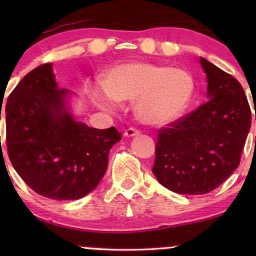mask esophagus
Masks as SVG:
<instances>
[{"mask_svg":"<svg viewBox=\"0 0 256 256\" xmlns=\"http://www.w3.org/2000/svg\"><path fill=\"white\" fill-rule=\"evenodd\" d=\"M138 135H140V131L135 128H126L125 132H124V136H126V138H132V136H138Z\"/></svg>","mask_w":256,"mask_h":256,"instance_id":"1","label":"esophagus"}]
</instances>
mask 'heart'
Segmentation results:
<instances>
[{"label":"heart","instance_id":"1","mask_svg":"<svg viewBox=\"0 0 256 256\" xmlns=\"http://www.w3.org/2000/svg\"><path fill=\"white\" fill-rule=\"evenodd\" d=\"M108 96L98 95L104 106L116 102L135 100V114L147 125L160 126L177 118L190 104L194 80L183 69L144 62L114 68L104 80Z\"/></svg>","mask_w":256,"mask_h":256}]
</instances>
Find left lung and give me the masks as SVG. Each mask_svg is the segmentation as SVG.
I'll return each mask as SVG.
<instances>
[{"label":"left lung","instance_id":"8db88e82","mask_svg":"<svg viewBox=\"0 0 256 256\" xmlns=\"http://www.w3.org/2000/svg\"><path fill=\"white\" fill-rule=\"evenodd\" d=\"M200 64L210 100L157 131L152 172L164 187L180 194H206L230 176L252 125L238 80L204 58Z\"/></svg>","mask_w":256,"mask_h":256}]
</instances>
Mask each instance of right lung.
Listing matches in <instances>:
<instances>
[{"instance_id": "add662e5", "label": "right lung", "mask_w": 256, "mask_h": 256, "mask_svg": "<svg viewBox=\"0 0 256 256\" xmlns=\"http://www.w3.org/2000/svg\"><path fill=\"white\" fill-rule=\"evenodd\" d=\"M68 94L46 63L18 82L4 110L12 166L36 193L58 200L92 192L106 171L110 148L121 140L114 126L99 130L76 122L64 104Z\"/></svg>"}]
</instances>
